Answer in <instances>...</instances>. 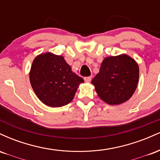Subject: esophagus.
I'll return each mask as SVG.
<instances>
[{
  "instance_id": "1",
  "label": "esophagus",
  "mask_w": 160,
  "mask_h": 160,
  "mask_svg": "<svg viewBox=\"0 0 160 160\" xmlns=\"http://www.w3.org/2000/svg\"><path fill=\"white\" fill-rule=\"evenodd\" d=\"M92 80V77H86V78H84V80H85L86 82H90Z\"/></svg>"
}]
</instances>
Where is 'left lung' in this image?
<instances>
[{
    "label": "left lung",
    "mask_w": 160,
    "mask_h": 160,
    "mask_svg": "<svg viewBox=\"0 0 160 160\" xmlns=\"http://www.w3.org/2000/svg\"><path fill=\"white\" fill-rule=\"evenodd\" d=\"M137 62L126 54L107 57L98 74L92 80L96 92L107 104L115 105L128 101L138 83Z\"/></svg>",
    "instance_id": "8db88e82"
}]
</instances>
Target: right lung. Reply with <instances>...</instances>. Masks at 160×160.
<instances>
[{
    "instance_id": "1",
    "label": "right lung",
    "mask_w": 160,
    "mask_h": 160,
    "mask_svg": "<svg viewBox=\"0 0 160 160\" xmlns=\"http://www.w3.org/2000/svg\"><path fill=\"white\" fill-rule=\"evenodd\" d=\"M30 82L38 98L46 105L58 108L74 98L83 79L71 71L64 57L51 52L40 54L33 61Z\"/></svg>"
}]
</instances>
